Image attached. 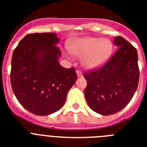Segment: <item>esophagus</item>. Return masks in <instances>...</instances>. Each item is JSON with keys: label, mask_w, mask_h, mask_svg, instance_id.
I'll return each mask as SVG.
<instances>
[{"label": "esophagus", "mask_w": 147, "mask_h": 147, "mask_svg": "<svg viewBox=\"0 0 147 147\" xmlns=\"http://www.w3.org/2000/svg\"><path fill=\"white\" fill-rule=\"evenodd\" d=\"M76 72H77V76H78V77H82L83 76L82 72L80 70H77V71H76Z\"/></svg>", "instance_id": "34e87169"}]
</instances>
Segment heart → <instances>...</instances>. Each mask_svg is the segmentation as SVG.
<instances>
[{"instance_id": "obj_1", "label": "heart", "mask_w": 147, "mask_h": 147, "mask_svg": "<svg viewBox=\"0 0 147 147\" xmlns=\"http://www.w3.org/2000/svg\"><path fill=\"white\" fill-rule=\"evenodd\" d=\"M70 53L76 56H82V65L87 69H97L110 59L113 53V43L107 39L84 37L71 42Z\"/></svg>"}]
</instances>
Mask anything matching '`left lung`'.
<instances>
[{
  "mask_svg": "<svg viewBox=\"0 0 147 147\" xmlns=\"http://www.w3.org/2000/svg\"><path fill=\"white\" fill-rule=\"evenodd\" d=\"M114 42L118 47L114 55L101 67L84 74L87 81L86 101L92 111L101 115H111L123 109L139 83L136 48L121 36H115Z\"/></svg>",
  "mask_w": 147,
  "mask_h": 147,
  "instance_id": "obj_1",
  "label": "left lung"
}]
</instances>
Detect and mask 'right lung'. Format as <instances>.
Segmentation results:
<instances>
[{
  "instance_id": "obj_1",
  "label": "right lung",
  "mask_w": 147,
  "mask_h": 147,
  "mask_svg": "<svg viewBox=\"0 0 147 147\" xmlns=\"http://www.w3.org/2000/svg\"><path fill=\"white\" fill-rule=\"evenodd\" d=\"M59 41L54 33L27 34L13 53V92L20 104L36 115L47 116L61 109L77 79L73 67L66 69L59 62Z\"/></svg>"
}]
</instances>
